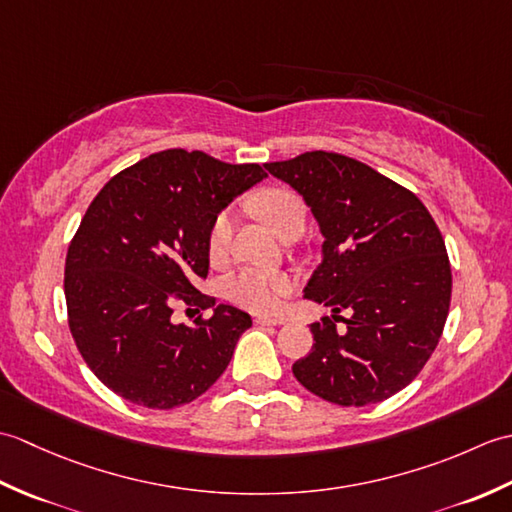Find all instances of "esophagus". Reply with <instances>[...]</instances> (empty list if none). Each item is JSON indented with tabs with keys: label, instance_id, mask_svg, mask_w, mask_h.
<instances>
[{
	"label": "esophagus",
	"instance_id": "34e87169",
	"mask_svg": "<svg viewBox=\"0 0 512 512\" xmlns=\"http://www.w3.org/2000/svg\"><path fill=\"white\" fill-rule=\"evenodd\" d=\"M255 323H257V325H281L284 321H281V319H275V317H257V319H255Z\"/></svg>",
	"mask_w": 512,
	"mask_h": 512
}]
</instances>
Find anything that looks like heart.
<instances>
[{
	"mask_svg": "<svg viewBox=\"0 0 512 512\" xmlns=\"http://www.w3.org/2000/svg\"><path fill=\"white\" fill-rule=\"evenodd\" d=\"M255 211L262 220L273 228L281 239L299 237L308 222V204L299 193L290 189H268L259 193L255 202ZM235 233V211L222 209L215 213L209 226V255L213 259H224L231 248ZM226 297L237 306L250 312L268 314L279 308V303L295 290V281L284 273H264V270L244 268L226 281Z\"/></svg>",
	"mask_w": 512,
	"mask_h": 512,
	"instance_id": "b5f03b06",
	"label": "heart"
}]
</instances>
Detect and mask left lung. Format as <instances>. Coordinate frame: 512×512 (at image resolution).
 <instances>
[{
	"mask_svg": "<svg viewBox=\"0 0 512 512\" xmlns=\"http://www.w3.org/2000/svg\"><path fill=\"white\" fill-rule=\"evenodd\" d=\"M264 167L303 195L325 237L306 299L334 314L310 325L312 350L292 374L341 407L387 400L420 374L447 323L453 277L438 224L416 193L350 156L306 151Z\"/></svg>",
	"mask_w": 512,
	"mask_h": 512,
	"instance_id": "obj_1",
	"label": "left lung"
}]
</instances>
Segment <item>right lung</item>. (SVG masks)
<instances>
[{"mask_svg":"<svg viewBox=\"0 0 512 512\" xmlns=\"http://www.w3.org/2000/svg\"><path fill=\"white\" fill-rule=\"evenodd\" d=\"M264 176L259 165L167 149L116 173L92 200L65 257V306L83 361L114 394L176 409L224 374L253 321L195 286L209 275L215 213ZM176 300L214 317L176 326Z\"/></svg>","mask_w":512,"mask_h":512,"instance_id":"right-lung-1","label":"right lung"}]
</instances>
